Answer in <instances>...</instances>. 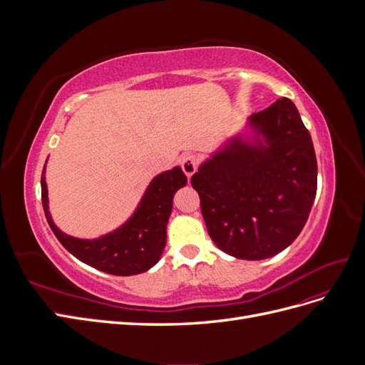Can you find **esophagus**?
<instances>
[{
  "label": "esophagus",
  "instance_id": "34e87169",
  "mask_svg": "<svg viewBox=\"0 0 365 365\" xmlns=\"http://www.w3.org/2000/svg\"><path fill=\"white\" fill-rule=\"evenodd\" d=\"M181 168L184 170V173L189 176V178L196 172V169H197V160H196V157L193 155V153H187V155H184L181 158Z\"/></svg>",
  "mask_w": 365,
  "mask_h": 365
}]
</instances>
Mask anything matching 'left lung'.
<instances>
[{
    "mask_svg": "<svg viewBox=\"0 0 365 365\" xmlns=\"http://www.w3.org/2000/svg\"><path fill=\"white\" fill-rule=\"evenodd\" d=\"M267 146L235 138L192 176L208 235L236 259H268L300 235L317 195L312 138L289 98L252 114Z\"/></svg>",
    "mask_w": 365,
    "mask_h": 365,
    "instance_id": "obj_1",
    "label": "left lung"
}]
</instances>
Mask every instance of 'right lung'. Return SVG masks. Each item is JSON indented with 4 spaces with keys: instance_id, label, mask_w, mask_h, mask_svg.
I'll return each instance as SVG.
<instances>
[{
    "instance_id": "right-lung-1",
    "label": "right lung",
    "mask_w": 365,
    "mask_h": 365,
    "mask_svg": "<svg viewBox=\"0 0 365 365\" xmlns=\"http://www.w3.org/2000/svg\"><path fill=\"white\" fill-rule=\"evenodd\" d=\"M46 168L41 175L43 213L54 236L74 257L113 275H135L155 264L165 247V227L172 212L173 195L187 184L181 168L160 173L150 182L134 213L125 225L96 240L76 239L54 225L48 212Z\"/></svg>"
}]
</instances>
